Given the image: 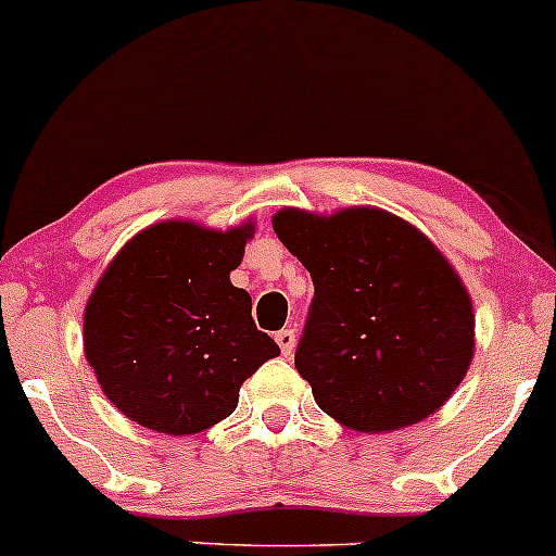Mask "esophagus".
Segmentation results:
<instances>
[{
  "instance_id": "1",
  "label": "esophagus",
  "mask_w": 556,
  "mask_h": 556,
  "mask_svg": "<svg viewBox=\"0 0 556 556\" xmlns=\"http://www.w3.org/2000/svg\"><path fill=\"white\" fill-rule=\"evenodd\" d=\"M276 342L280 345V351H283V356H289V353L294 351V342H296L294 329H280L276 334Z\"/></svg>"
}]
</instances>
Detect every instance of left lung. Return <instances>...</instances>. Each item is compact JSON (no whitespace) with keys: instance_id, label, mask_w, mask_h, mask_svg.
Instances as JSON below:
<instances>
[{"instance_id":"8db88e82","label":"left lung","mask_w":556,"mask_h":556,"mask_svg":"<svg viewBox=\"0 0 556 556\" xmlns=\"http://www.w3.org/2000/svg\"><path fill=\"white\" fill-rule=\"evenodd\" d=\"M273 230L313 278L294 364L326 415L377 433L447 402L471 364L473 311L431 240L377 208H283Z\"/></svg>"}]
</instances>
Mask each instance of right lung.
<instances>
[{
    "label": "right lung",
    "mask_w": 556,
    "mask_h": 556,
    "mask_svg": "<svg viewBox=\"0 0 556 556\" xmlns=\"http://www.w3.org/2000/svg\"><path fill=\"white\" fill-rule=\"evenodd\" d=\"M254 227L163 222L139 232L85 307V358L123 415L160 433H198L236 412L238 391L280 348L230 283Z\"/></svg>",
    "instance_id": "right-lung-1"
}]
</instances>
